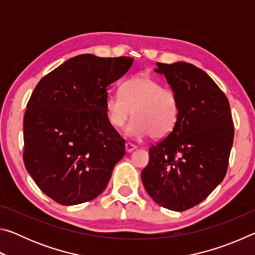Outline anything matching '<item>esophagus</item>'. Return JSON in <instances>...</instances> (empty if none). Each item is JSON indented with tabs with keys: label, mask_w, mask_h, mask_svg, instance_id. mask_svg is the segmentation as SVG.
Instances as JSON below:
<instances>
[{
	"label": "esophagus",
	"mask_w": 255,
	"mask_h": 255,
	"mask_svg": "<svg viewBox=\"0 0 255 255\" xmlns=\"http://www.w3.org/2000/svg\"><path fill=\"white\" fill-rule=\"evenodd\" d=\"M125 148H126V152L130 153V152H132V150H135L137 147H136V145H133L131 143H126L125 144Z\"/></svg>",
	"instance_id": "esophagus-1"
}]
</instances>
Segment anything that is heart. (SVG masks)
Here are the masks:
<instances>
[{
    "mask_svg": "<svg viewBox=\"0 0 255 255\" xmlns=\"http://www.w3.org/2000/svg\"><path fill=\"white\" fill-rule=\"evenodd\" d=\"M122 96L109 94L105 102L108 122L114 128H123L128 119L126 133L135 139L150 135L163 138L173 131L179 118V101L169 88L149 76H137L125 82Z\"/></svg>",
    "mask_w": 255,
    "mask_h": 255,
    "instance_id": "obj_1",
    "label": "heart"
}]
</instances>
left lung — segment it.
<instances>
[{
  "label": "left lung",
  "instance_id": "8db88e82",
  "mask_svg": "<svg viewBox=\"0 0 255 255\" xmlns=\"http://www.w3.org/2000/svg\"><path fill=\"white\" fill-rule=\"evenodd\" d=\"M179 101L175 127L149 148L141 181L164 208L184 211L200 204L225 178L234 139L231 108L219 86L192 64L157 63Z\"/></svg>",
  "mask_w": 255,
  "mask_h": 255
}]
</instances>
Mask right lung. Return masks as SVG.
Returning a JSON list of instances; mask_svg holds the SVG:
<instances>
[{
	"label": "right lung",
	"mask_w": 255,
	"mask_h": 255,
	"mask_svg": "<svg viewBox=\"0 0 255 255\" xmlns=\"http://www.w3.org/2000/svg\"><path fill=\"white\" fill-rule=\"evenodd\" d=\"M130 57L75 56L42 77L23 118V162L46 196L64 206L93 200L125 155V139L108 122L110 84Z\"/></svg>",
	"instance_id": "1"
}]
</instances>
